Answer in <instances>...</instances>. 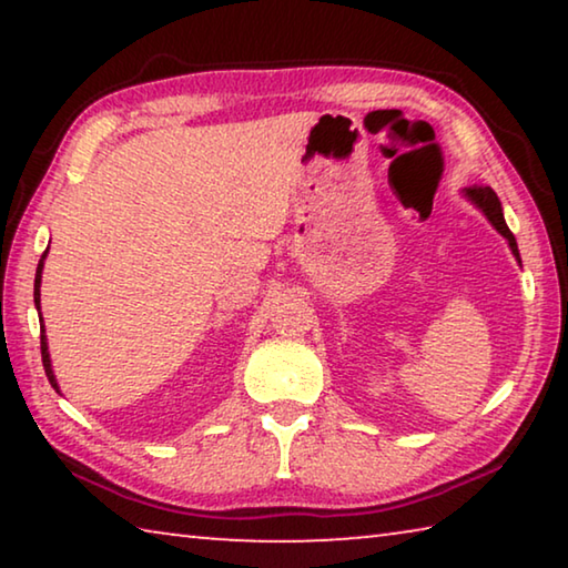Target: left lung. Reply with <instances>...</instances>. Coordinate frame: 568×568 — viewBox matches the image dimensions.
<instances>
[{
    "instance_id": "left-lung-1",
    "label": "left lung",
    "mask_w": 568,
    "mask_h": 568,
    "mask_svg": "<svg viewBox=\"0 0 568 568\" xmlns=\"http://www.w3.org/2000/svg\"><path fill=\"white\" fill-rule=\"evenodd\" d=\"M460 192H464V197L468 200L470 205L478 207L480 213L486 215V220H488V223L494 225L496 233L506 237V243H508V247H511L514 257H516L518 263H521V255H518L516 237H514V233H511V230H508V225H506V220H504V207H501V200L496 197V192H494L491 187H478V185H474V187H464V190H460Z\"/></svg>"
}]
</instances>
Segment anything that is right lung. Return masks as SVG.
Returning a JSON list of instances; mask_svg holds the SVG:
<instances>
[{
    "mask_svg": "<svg viewBox=\"0 0 568 568\" xmlns=\"http://www.w3.org/2000/svg\"><path fill=\"white\" fill-rule=\"evenodd\" d=\"M44 257H47V250H44V255H42V261H40V265H37V275H34V305H37V311H40V285H42V271H44ZM42 315V313H40ZM40 328H42V365H44V373H47V378H50V383H52V388L54 390H60V386H57V378H54V371H52V361H50V348H47V335H44V323H42V318H40Z\"/></svg>",
    "mask_w": 568,
    "mask_h": 568,
    "instance_id": "add662e5",
    "label": "right lung"
}]
</instances>
